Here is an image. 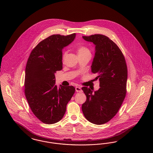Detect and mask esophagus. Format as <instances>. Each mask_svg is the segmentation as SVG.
Wrapping results in <instances>:
<instances>
[{
  "mask_svg": "<svg viewBox=\"0 0 153 153\" xmlns=\"http://www.w3.org/2000/svg\"><path fill=\"white\" fill-rule=\"evenodd\" d=\"M75 89H76V91L77 92H82V89L81 88L79 87H76L75 88Z\"/></svg>",
  "mask_w": 153,
  "mask_h": 153,
  "instance_id": "1",
  "label": "esophagus"
}]
</instances>
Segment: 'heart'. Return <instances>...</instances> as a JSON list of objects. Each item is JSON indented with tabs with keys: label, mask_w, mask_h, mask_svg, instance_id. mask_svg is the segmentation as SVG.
Here are the masks:
<instances>
[{
	"label": "heart",
	"mask_w": 153,
	"mask_h": 153,
	"mask_svg": "<svg viewBox=\"0 0 153 153\" xmlns=\"http://www.w3.org/2000/svg\"><path fill=\"white\" fill-rule=\"evenodd\" d=\"M77 54L80 55V54H84L86 53H89V51L85 46L80 45L77 48ZM66 53H67V51H64V53L63 54V58H64Z\"/></svg>",
	"instance_id": "heart-1"
}]
</instances>
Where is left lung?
Segmentation results:
<instances>
[{
    "instance_id": "left-lung-1",
    "label": "left lung",
    "mask_w": 153,
    "mask_h": 153,
    "mask_svg": "<svg viewBox=\"0 0 153 153\" xmlns=\"http://www.w3.org/2000/svg\"><path fill=\"white\" fill-rule=\"evenodd\" d=\"M82 38L95 45L91 71L97 74L100 88L94 92L90 88H82L87 96L82 111L89 122L100 125L115 117L123 102L127 67L122 52L108 37L95 34Z\"/></svg>"
}]
</instances>
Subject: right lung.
Returning a JSON list of instances; mask_svg holds the SVG:
<instances>
[{"instance_id": "right-lung-1", "label": "right lung", "mask_w": 153, "mask_h": 153, "mask_svg": "<svg viewBox=\"0 0 153 153\" xmlns=\"http://www.w3.org/2000/svg\"><path fill=\"white\" fill-rule=\"evenodd\" d=\"M76 34H54L36 45L28 58L25 70V93L30 107L42 122L51 124L64 117L73 96V86L58 88L55 73L62 69V49L72 43Z\"/></svg>"}]
</instances>
